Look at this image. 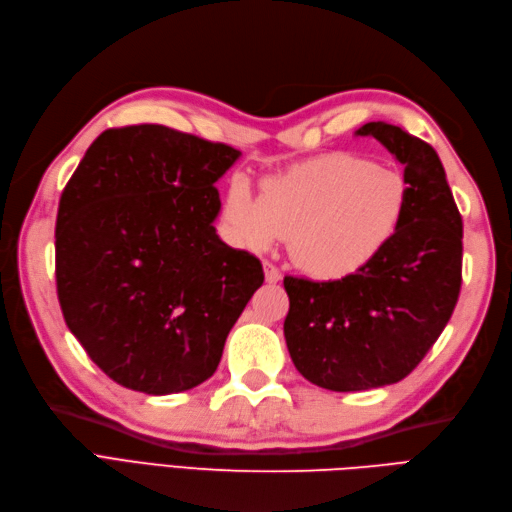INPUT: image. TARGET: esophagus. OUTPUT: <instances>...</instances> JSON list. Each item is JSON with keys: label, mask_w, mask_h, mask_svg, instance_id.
<instances>
[{"label": "esophagus", "mask_w": 512, "mask_h": 512, "mask_svg": "<svg viewBox=\"0 0 512 512\" xmlns=\"http://www.w3.org/2000/svg\"><path fill=\"white\" fill-rule=\"evenodd\" d=\"M265 280L269 284H277L282 280V273H280V269L273 265V262H265Z\"/></svg>", "instance_id": "1"}]
</instances>
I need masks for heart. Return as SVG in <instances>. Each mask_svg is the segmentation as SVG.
I'll list each match as a JSON object with an SVG mask.
<instances>
[{
    "label": "heart",
    "mask_w": 512,
    "mask_h": 512,
    "mask_svg": "<svg viewBox=\"0 0 512 512\" xmlns=\"http://www.w3.org/2000/svg\"><path fill=\"white\" fill-rule=\"evenodd\" d=\"M408 188L397 170L352 153H327L288 168L258 196L237 181L226 218L258 250L290 239L301 271L337 280L374 260L406 213Z\"/></svg>",
    "instance_id": "heart-1"
}]
</instances>
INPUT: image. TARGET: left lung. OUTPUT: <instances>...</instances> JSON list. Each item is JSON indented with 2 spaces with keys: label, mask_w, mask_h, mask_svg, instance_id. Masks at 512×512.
Segmentation results:
<instances>
[{
  "label": "left lung",
  "mask_w": 512,
  "mask_h": 512,
  "mask_svg": "<svg viewBox=\"0 0 512 512\" xmlns=\"http://www.w3.org/2000/svg\"><path fill=\"white\" fill-rule=\"evenodd\" d=\"M356 136H374L404 166L408 203L397 232L342 280L284 277L290 359L305 380L337 393L404 380L451 320L461 288L463 222L436 149L384 121Z\"/></svg>",
  "instance_id": "1"
}]
</instances>
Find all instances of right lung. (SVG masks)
Listing matches in <instances>:
<instances>
[{
    "mask_svg": "<svg viewBox=\"0 0 512 512\" xmlns=\"http://www.w3.org/2000/svg\"><path fill=\"white\" fill-rule=\"evenodd\" d=\"M241 153L158 123L102 132L61 192L55 277L64 320L126 389L181 393L218 369L265 282L226 245L215 188Z\"/></svg>",
    "mask_w": 512,
    "mask_h": 512,
    "instance_id": "1",
    "label": "right lung"
}]
</instances>
